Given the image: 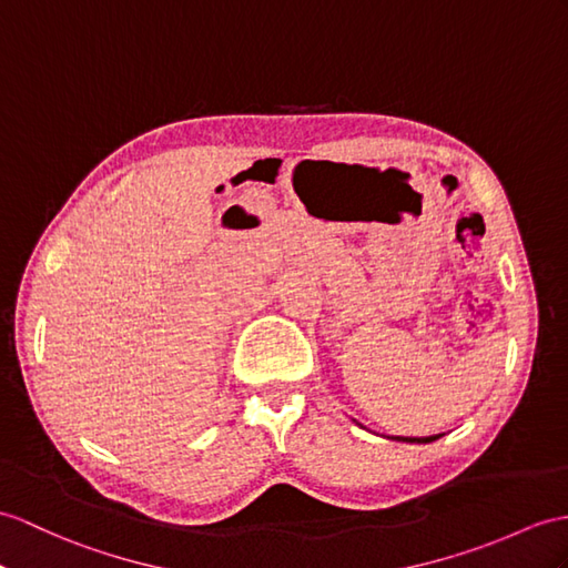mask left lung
Here are the masks:
<instances>
[{"label":"left lung","instance_id":"left-lung-1","mask_svg":"<svg viewBox=\"0 0 568 568\" xmlns=\"http://www.w3.org/2000/svg\"><path fill=\"white\" fill-rule=\"evenodd\" d=\"M397 440H405V444H432V440H436L438 436H426V438H412V436H395Z\"/></svg>","mask_w":568,"mask_h":568}]
</instances>
